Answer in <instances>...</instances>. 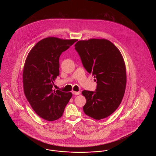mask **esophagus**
I'll use <instances>...</instances> for the list:
<instances>
[{"label": "esophagus", "instance_id": "34e87169", "mask_svg": "<svg viewBox=\"0 0 156 156\" xmlns=\"http://www.w3.org/2000/svg\"><path fill=\"white\" fill-rule=\"evenodd\" d=\"M81 94L80 92H76V91H73V94L75 95H78Z\"/></svg>", "mask_w": 156, "mask_h": 156}]
</instances>
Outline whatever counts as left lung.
I'll use <instances>...</instances> for the list:
<instances>
[{"instance_id":"8db88e82","label":"left lung","mask_w":156,"mask_h":156,"mask_svg":"<svg viewBox=\"0 0 156 156\" xmlns=\"http://www.w3.org/2000/svg\"><path fill=\"white\" fill-rule=\"evenodd\" d=\"M83 66L96 78L95 91L82 92L87 102L84 113L96 120L104 119L115 111L124 96L126 72L119 49L106 39L80 40L75 44Z\"/></svg>"}]
</instances>
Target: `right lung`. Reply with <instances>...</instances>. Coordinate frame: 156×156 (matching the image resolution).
Masks as SVG:
<instances>
[{
    "mask_svg": "<svg viewBox=\"0 0 156 156\" xmlns=\"http://www.w3.org/2000/svg\"><path fill=\"white\" fill-rule=\"evenodd\" d=\"M76 41L47 37L30 50L23 68V82L25 96L31 108L41 118L54 121L61 118L72 97L71 92L52 89L59 74V58Z\"/></svg>",
    "mask_w": 156,
    "mask_h": 156,
    "instance_id": "right-lung-1",
    "label": "right lung"
}]
</instances>
